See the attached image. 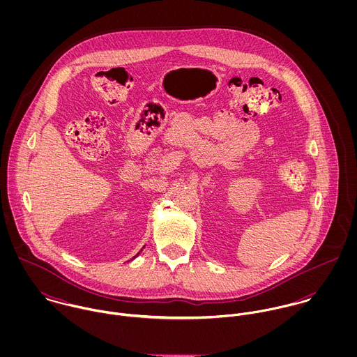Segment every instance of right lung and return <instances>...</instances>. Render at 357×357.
<instances>
[{
	"label": "right lung",
	"instance_id": "1",
	"mask_svg": "<svg viewBox=\"0 0 357 357\" xmlns=\"http://www.w3.org/2000/svg\"><path fill=\"white\" fill-rule=\"evenodd\" d=\"M140 252H143V249H142V250H140ZM140 252H139V253H137V255H135V257H133V258H132V259H135V258H136V257H137V255H140Z\"/></svg>",
	"mask_w": 357,
	"mask_h": 357
}]
</instances>
